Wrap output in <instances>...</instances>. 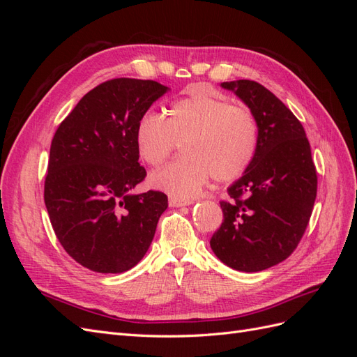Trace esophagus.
<instances>
[{
  "label": "esophagus",
  "instance_id": "1",
  "mask_svg": "<svg viewBox=\"0 0 357 357\" xmlns=\"http://www.w3.org/2000/svg\"><path fill=\"white\" fill-rule=\"evenodd\" d=\"M193 201L190 199H181V198H177V197H169V207H185V205H190Z\"/></svg>",
  "mask_w": 357,
  "mask_h": 357
}]
</instances>
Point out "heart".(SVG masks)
Here are the masks:
<instances>
[{
  "label": "heart",
  "instance_id": "heart-1",
  "mask_svg": "<svg viewBox=\"0 0 357 357\" xmlns=\"http://www.w3.org/2000/svg\"><path fill=\"white\" fill-rule=\"evenodd\" d=\"M257 122L243 104L204 86H192L162 114L147 112L138 119L134 142L147 165L159 167L177 142L186 156L150 176L155 189L177 198H192L213 176L218 181L238 178L257 147Z\"/></svg>",
  "mask_w": 357,
  "mask_h": 357
}]
</instances>
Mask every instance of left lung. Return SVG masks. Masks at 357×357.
<instances>
[{"label": "left lung", "instance_id": "obj_1", "mask_svg": "<svg viewBox=\"0 0 357 357\" xmlns=\"http://www.w3.org/2000/svg\"><path fill=\"white\" fill-rule=\"evenodd\" d=\"M257 122V147L243 177L222 201L223 222L211 250L236 271L257 273L298 247L317 195V172L304 126L277 96L253 80L223 82Z\"/></svg>", "mask_w": 357, "mask_h": 357}]
</instances>
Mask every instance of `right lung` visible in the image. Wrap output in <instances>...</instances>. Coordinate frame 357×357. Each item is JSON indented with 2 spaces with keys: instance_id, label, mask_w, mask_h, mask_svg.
I'll return each mask as SVG.
<instances>
[{
  "instance_id": "add662e5",
  "label": "right lung",
  "mask_w": 357,
  "mask_h": 357,
  "mask_svg": "<svg viewBox=\"0 0 357 357\" xmlns=\"http://www.w3.org/2000/svg\"><path fill=\"white\" fill-rule=\"evenodd\" d=\"M168 88L113 79L86 93L52 139L45 202L61 245L82 266L119 274L142 261L168 198L132 193L146 177L134 131Z\"/></svg>"
}]
</instances>
